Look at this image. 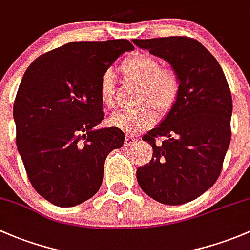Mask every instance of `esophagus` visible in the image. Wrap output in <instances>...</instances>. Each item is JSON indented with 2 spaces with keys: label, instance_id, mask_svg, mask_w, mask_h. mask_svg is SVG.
Returning a JSON list of instances; mask_svg holds the SVG:
<instances>
[{
  "label": "esophagus",
  "instance_id": "34e87169",
  "mask_svg": "<svg viewBox=\"0 0 250 250\" xmlns=\"http://www.w3.org/2000/svg\"><path fill=\"white\" fill-rule=\"evenodd\" d=\"M136 142V137L132 135H126L125 137V146H131Z\"/></svg>",
  "mask_w": 250,
  "mask_h": 250
}]
</instances>
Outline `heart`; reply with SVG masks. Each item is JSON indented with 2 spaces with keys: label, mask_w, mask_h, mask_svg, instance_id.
I'll return each instance as SVG.
<instances>
[{
  "label": "heart",
  "mask_w": 250,
  "mask_h": 250,
  "mask_svg": "<svg viewBox=\"0 0 250 250\" xmlns=\"http://www.w3.org/2000/svg\"><path fill=\"white\" fill-rule=\"evenodd\" d=\"M123 72L127 78L141 82L137 107L124 109L110 118V123L127 132H138L156 123L155 108L167 113L176 104L181 92L178 77L169 69L160 68L155 58L137 53L123 62ZM100 96L104 107L112 109L117 97V81L112 69H106L100 82Z\"/></svg>",
  "instance_id": "heart-1"
}]
</instances>
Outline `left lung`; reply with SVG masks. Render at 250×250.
Segmentation results:
<instances>
[{
    "label": "left lung",
    "mask_w": 250,
    "mask_h": 250,
    "mask_svg": "<svg viewBox=\"0 0 250 250\" xmlns=\"http://www.w3.org/2000/svg\"><path fill=\"white\" fill-rule=\"evenodd\" d=\"M132 42L168 61L181 83L176 104L142 137L153 146V158L137 168V182L155 201L183 205L207 191L220 176L231 141L230 87L217 59L194 38Z\"/></svg>",
    "instance_id": "8db88e82"
}]
</instances>
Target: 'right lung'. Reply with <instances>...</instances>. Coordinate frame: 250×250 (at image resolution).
<instances>
[{
    "label": "right lung",
    "instance_id": "1",
    "mask_svg": "<svg viewBox=\"0 0 250 250\" xmlns=\"http://www.w3.org/2000/svg\"><path fill=\"white\" fill-rule=\"evenodd\" d=\"M127 40L71 42L36 59L25 71L13 115L17 146L36 191L59 207L91 199L102 184L104 161L122 148L119 127L104 120L100 82Z\"/></svg>",
    "mask_w": 250,
    "mask_h": 250
}]
</instances>
